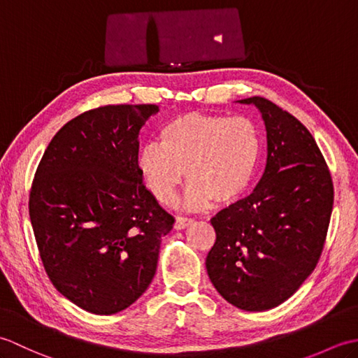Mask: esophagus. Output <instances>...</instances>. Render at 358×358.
I'll return each instance as SVG.
<instances>
[{"mask_svg": "<svg viewBox=\"0 0 358 358\" xmlns=\"http://www.w3.org/2000/svg\"><path fill=\"white\" fill-rule=\"evenodd\" d=\"M192 223V220L191 218H186V217H177L175 218V223H173V227L177 231H181V229H185V227H187L189 224Z\"/></svg>", "mask_w": 358, "mask_h": 358, "instance_id": "obj_1", "label": "esophagus"}]
</instances>
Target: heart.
Here are the masks:
<instances>
[{
    "instance_id": "b5f03b06",
    "label": "heart",
    "mask_w": 358,
    "mask_h": 358,
    "mask_svg": "<svg viewBox=\"0 0 358 358\" xmlns=\"http://www.w3.org/2000/svg\"><path fill=\"white\" fill-rule=\"evenodd\" d=\"M263 152L254 121L222 113L189 112L159 131V144L141 148L138 171L158 201L171 203L185 175L191 181L185 203L200 209L212 201H238L252 183Z\"/></svg>"
}]
</instances>
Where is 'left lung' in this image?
Segmentation results:
<instances>
[{"mask_svg": "<svg viewBox=\"0 0 358 358\" xmlns=\"http://www.w3.org/2000/svg\"><path fill=\"white\" fill-rule=\"evenodd\" d=\"M237 103L260 110L268 158L254 192L210 220L217 240L206 269L226 301L254 313L281 305L315 269L334 186L314 136L299 120L262 96Z\"/></svg>", "mask_w": 358, "mask_h": 358, "instance_id": "left-lung-1", "label": "left lung"}]
</instances>
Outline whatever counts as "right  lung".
<instances>
[{"instance_id":"1","label":"right lung","mask_w":358,"mask_h":358,"mask_svg":"<svg viewBox=\"0 0 358 358\" xmlns=\"http://www.w3.org/2000/svg\"><path fill=\"white\" fill-rule=\"evenodd\" d=\"M155 104L103 106L66 123L44 150L29 215L45 272L98 315L132 305L155 275L173 217L143 185L138 135Z\"/></svg>"}]
</instances>
